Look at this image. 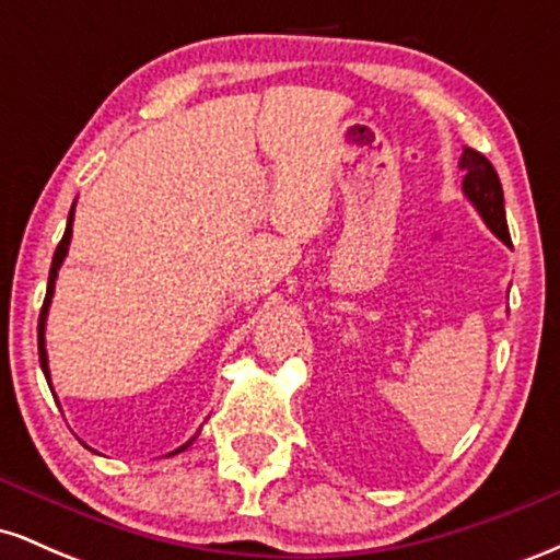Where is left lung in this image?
I'll return each mask as SVG.
<instances>
[{
	"label": "left lung",
	"mask_w": 560,
	"mask_h": 560,
	"mask_svg": "<svg viewBox=\"0 0 560 560\" xmlns=\"http://www.w3.org/2000/svg\"><path fill=\"white\" fill-rule=\"evenodd\" d=\"M460 171L466 173L464 195L471 199V205L479 210L481 221L490 226L492 234L511 247V234H508L505 223L503 186H500L498 171L492 168L490 160L481 155V152L471 150V147H466L464 155H460Z\"/></svg>",
	"instance_id": "left-lung-1"
}]
</instances>
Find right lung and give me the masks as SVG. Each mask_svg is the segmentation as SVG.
Masks as SVG:
<instances>
[{
  "mask_svg": "<svg viewBox=\"0 0 560 560\" xmlns=\"http://www.w3.org/2000/svg\"><path fill=\"white\" fill-rule=\"evenodd\" d=\"M73 210H75V202H73V208H70V213H68V226H66V234H62V240H60V244H57V249H55L52 268H49L47 298H44L42 313H38V363H42V371H44V376H47V382H49V363H47V345H44V326H47L49 302H52V294H55V281H57V271H60L62 260H66V255H68V247H70V236H73ZM191 442H195V436H191V440L186 442V445H182V447H178V450H173L171 455L182 453V450L189 447Z\"/></svg>",
  "mask_w": 560,
  "mask_h": 560,
  "instance_id": "add662e5",
  "label": "right lung"
}]
</instances>
